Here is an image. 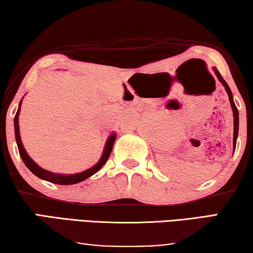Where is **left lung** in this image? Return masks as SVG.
<instances>
[{
    "instance_id": "1",
    "label": "left lung",
    "mask_w": 253,
    "mask_h": 253,
    "mask_svg": "<svg viewBox=\"0 0 253 253\" xmlns=\"http://www.w3.org/2000/svg\"><path fill=\"white\" fill-rule=\"evenodd\" d=\"M213 72L216 73L217 78H218V80L221 83V84L225 87V90H226L227 95H228V99H230V103H231V107H232V111H233V118H234V133H233V151L235 150V147H236V139H238V134H239V111L238 108L235 106V103L234 100H233V94L231 91L230 87H228V84H226V81H225L223 78H221L220 73L218 72V70L216 68H213Z\"/></svg>"
}]
</instances>
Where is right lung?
Returning a JSON list of instances; mask_svg holds the SVG:
<instances>
[{
	"instance_id": "add662e5",
	"label": "right lung",
	"mask_w": 253,
	"mask_h": 253,
	"mask_svg": "<svg viewBox=\"0 0 253 253\" xmlns=\"http://www.w3.org/2000/svg\"><path fill=\"white\" fill-rule=\"evenodd\" d=\"M21 103H22V99L20 100V103H19L17 114H15V116H14L15 141H17L19 154H20L22 162L25 163V165L27 167H28L30 172L35 174L37 177L42 178V180L48 181V182H50V183L61 184V185L76 184V183H79V182H81V181H84L86 178L90 177L91 175H94L95 173H97L100 169H102L105 163L107 162V159H108V157H110V155L112 153V149H113V145H114L115 139H116L115 133H112L110 137H108L106 143H105L103 155H102V157H100L99 161L97 162L94 166L86 170H84V172L76 173V174H56V173L49 172V170H47V169H42L40 165H37L36 163H35L33 159L29 157V155L27 154L25 147H23V145H22L21 137H20V130H19V114H20Z\"/></svg>"
}]
</instances>
